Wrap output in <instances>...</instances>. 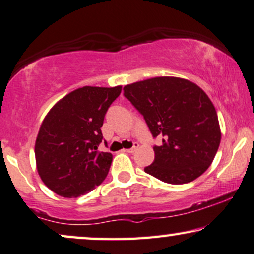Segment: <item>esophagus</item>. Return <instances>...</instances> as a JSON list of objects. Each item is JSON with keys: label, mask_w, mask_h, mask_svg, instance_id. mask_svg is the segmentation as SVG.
Instances as JSON below:
<instances>
[{"label": "esophagus", "mask_w": 254, "mask_h": 254, "mask_svg": "<svg viewBox=\"0 0 254 254\" xmlns=\"http://www.w3.org/2000/svg\"><path fill=\"white\" fill-rule=\"evenodd\" d=\"M138 147H139V144H138V143H133V146H132V147L127 148V150H125V151H127V153H133V152L136 151Z\"/></svg>", "instance_id": "1"}]
</instances>
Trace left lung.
<instances>
[{
	"instance_id": "obj_1",
	"label": "left lung",
	"mask_w": 254,
	"mask_h": 254,
	"mask_svg": "<svg viewBox=\"0 0 254 254\" xmlns=\"http://www.w3.org/2000/svg\"><path fill=\"white\" fill-rule=\"evenodd\" d=\"M124 96L143 115L152 136L154 161L144 171L159 180L182 185L197 179L210 166L221 143L214 104L191 81L158 76L127 84Z\"/></svg>"
}]
</instances>
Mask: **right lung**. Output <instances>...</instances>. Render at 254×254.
Masks as SVG:
<instances>
[{
  "instance_id": "right-lung-1",
  "label": "right lung",
  "mask_w": 254,
  "mask_h": 254,
  "mask_svg": "<svg viewBox=\"0 0 254 254\" xmlns=\"http://www.w3.org/2000/svg\"><path fill=\"white\" fill-rule=\"evenodd\" d=\"M122 86L77 88L59 100L44 118L36 139L37 171L51 190L77 197L102 184L113 154L100 152L101 127Z\"/></svg>"
}]
</instances>
